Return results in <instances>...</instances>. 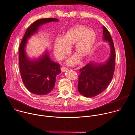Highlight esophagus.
<instances>
[{
	"instance_id": "1",
	"label": "esophagus",
	"mask_w": 135,
	"mask_h": 135,
	"mask_svg": "<svg viewBox=\"0 0 135 135\" xmlns=\"http://www.w3.org/2000/svg\"><path fill=\"white\" fill-rule=\"evenodd\" d=\"M68 70V68H66V67L61 68V71L62 72H65V71Z\"/></svg>"
}]
</instances>
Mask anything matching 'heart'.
I'll list each match as a JSON object with an SVG mask.
<instances>
[{"label":"heart","instance_id":"b5f03b06","mask_svg":"<svg viewBox=\"0 0 135 135\" xmlns=\"http://www.w3.org/2000/svg\"><path fill=\"white\" fill-rule=\"evenodd\" d=\"M96 39L95 32L83 25H77L70 28L64 37L58 36L56 38L54 44V52L59 60H62L68 54L71 46L75 44V50L79 55L82 56L89 55L94 46ZM80 57L75 54L66 61V64L73 66L78 64Z\"/></svg>","mask_w":135,"mask_h":135}]
</instances>
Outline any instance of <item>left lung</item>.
<instances>
[{"mask_svg":"<svg viewBox=\"0 0 135 135\" xmlns=\"http://www.w3.org/2000/svg\"><path fill=\"white\" fill-rule=\"evenodd\" d=\"M104 41L108 42L109 56L104 62H90L80 69L78 91L85 97L92 98L103 92L110 83L114 73L115 51L112 37L108 30L103 27Z\"/></svg>","mask_w":135,"mask_h":135,"instance_id":"left-lung-1","label":"left lung"}]
</instances>
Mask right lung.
Here are the masks:
<instances>
[{"label":"right lung","instance_id":"obj_1","mask_svg":"<svg viewBox=\"0 0 135 135\" xmlns=\"http://www.w3.org/2000/svg\"><path fill=\"white\" fill-rule=\"evenodd\" d=\"M55 18H42L34 22L26 30L19 48V66L22 81L27 89L37 95H46L54 88L56 77L61 73L60 65L50 59L49 52L35 59L27 56L26 46L28 40L42 25L51 22H58Z\"/></svg>","mask_w":135,"mask_h":135}]
</instances>
